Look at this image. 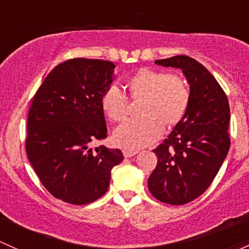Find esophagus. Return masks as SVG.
Returning <instances> with one entry per match:
<instances>
[{
  "mask_svg": "<svg viewBox=\"0 0 249 249\" xmlns=\"http://www.w3.org/2000/svg\"><path fill=\"white\" fill-rule=\"evenodd\" d=\"M137 153H138V151H129V150H124V156L125 158L133 157V156H135Z\"/></svg>",
  "mask_w": 249,
  "mask_h": 249,
  "instance_id": "1",
  "label": "esophagus"
}]
</instances>
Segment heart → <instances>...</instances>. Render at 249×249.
Instances as JSON below:
<instances>
[{
	"label": "heart",
	"instance_id": "obj_1",
	"mask_svg": "<svg viewBox=\"0 0 249 249\" xmlns=\"http://www.w3.org/2000/svg\"><path fill=\"white\" fill-rule=\"evenodd\" d=\"M129 98L140 102V119L121 124L114 133V142L129 150L145 147L163 134V124L173 127L183 119L191 91L187 81L176 74L142 68L127 80ZM101 106L107 119L122 122L127 119L129 103L125 94L117 86L104 91Z\"/></svg>",
	"mask_w": 249,
	"mask_h": 249
}]
</instances>
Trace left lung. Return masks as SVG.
Here are the masks:
<instances>
[{
  "label": "left lung",
  "instance_id": "8db88e82",
  "mask_svg": "<svg viewBox=\"0 0 249 249\" xmlns=\"http://www.w3.org/2000/svg\"><path fill=\"white\" fill-rule=\"evenodd\" d=\"M180 68L191 91L183 119L153 152L157 166L147 180L160 201L183 205L200 196L211 184L230 147V107L218 81L201 63L178 55L155 61Z\"/></svg>",
  "mask_w": 249,
  "mask_h": 249
}]
</instances>
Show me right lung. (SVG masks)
I'll return each mask as SVG.
<instances>
[{
  "label": "right lung",
  "instance_id": "right-lung-1",
  "mask_svg": "<svg viewBox=\"0 0 249 249\" xmlns=\"http://www.w3.org/2000/svg\"><path fill=\"white\" fill-rule=\"evenodd\" d=\"M115 79L110 61L73 58L56 66L42 83L27 117L26 153L43 186L73 205L107 193L119 148L91 147L107 138L101 99Z\"/></svg>",
  "mask_w": 249,
  "mask_h": 249
}]
</instances>
